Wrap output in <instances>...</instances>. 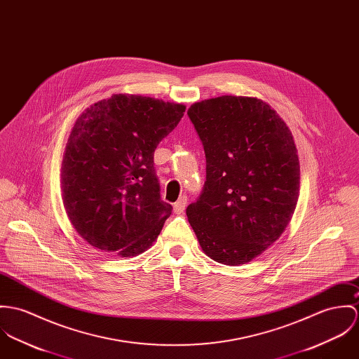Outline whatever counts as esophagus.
<instances>
[{
	"label": "esophagus",
	"instance_id": "esophagus-1",
	"mask_svg": "<svg viewBox=\"0 0 359 359\" xmlns=\"http://www.w3.org/2000/svg\"><path fill=\"white\" fill-rule=\"evenodd\" d=\"M186 205H187V197H186V196H182L180 198L177 199V201L173 203V210H175V213H177V215L183 213L184 209H186Z\"/></svg>",
	"mask_w": 359,
	"mask_h": 359
}]
</instances>
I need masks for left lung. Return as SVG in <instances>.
Masks as SVG:
<instances>
[{"instance_id":"obj_1","label":"left lung","mask_w":359,"mask_h":359,"mask_svg":"<svg viewBox=\"0 0 359 359\" xmlns=\"http://www.w3.org/2000/svg\"><path fill=\"white\" fill-rule=\"evenodd\" d=\"M189 117L206 157V182L186 209L205 255L217 263L252 262L282 236L300 191L292 132L266 102L219 96Z\"/></svg>"}]
</instances>
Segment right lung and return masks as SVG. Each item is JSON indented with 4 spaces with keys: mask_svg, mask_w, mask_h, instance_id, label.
<instances>
[{
    "mask_svg": "<svg viewBox=\"0 0 359 359\" xmlns=\"http://www.w3.org/2000/svg\"><path fill=\"white\" fill-rule=\"evenodd\" d=\"M186 106L118 93L76 121L62 162V198L89 245L137 256L158 238L172 206L161 199L154 151Z\"/></svg>",
    "mask_w": 359,
    "mask_h": 359,
    "instance_id": "obj_1",
    "label": "right lung"
}]
</instances>
